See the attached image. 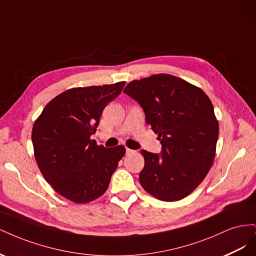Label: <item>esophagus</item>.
Returning <instances> with one entry per match:
<instances>
[{
  "mask_svg": "<svg viewBox=\"0 0 256 256\" xmlns=\"http://www.w3.org/2000/svg\"><path fill=\"white\" fill-rule=\"evenodd\" d=\"M134 152H136V150H134L126 148V154H134Z\"/></svg>",
  "mask_w": 256,
  "mask_h": 256,
  "instance_id": "1",
  "label": "esophagus"
}]
</instances>
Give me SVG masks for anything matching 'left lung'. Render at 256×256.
<instances>
[{"label": "left lung", "instance_id": "1", "mask_svg": "<svg viewBox=\"0 0 256 256\" xmlns=\"http://www.w3.org/2000/svg\"><path fill=\"white\" fill-rule=\"evenodd\" d=\"M124 92L143 108L146 124L162 145L160 154L141 150V186L166 202L188 196L216 156L219 124L210 99L196 85L166 74L131 81Z\"/></svg>", "mask_w": 256, "mask_h": 256}]
</instances>
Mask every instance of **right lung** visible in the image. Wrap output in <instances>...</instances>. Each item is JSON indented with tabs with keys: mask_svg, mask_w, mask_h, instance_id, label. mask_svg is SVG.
Listing matches in <instances>:
<instances>
[{
	"mask_svg": "<svg viewBox=\"0 0 256 256\" xmlns=\"http://www.w3.org/2000/svg\"><path fill=\"white\" fill-rule=\"evenodd\" d=\"M124 86L125 82H118L67 90L53 98L34 122L38 168L52 188L72 202L85 204L102 196L126 152L122 145L106 148L90 140L104 109Z\"/></svg>",
	"mask_w": 256,
	"mask_h": 256,
	"instance_id": "add662e5",
	"label": "right lung"
}]
</instances>
